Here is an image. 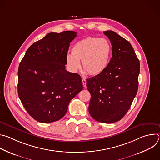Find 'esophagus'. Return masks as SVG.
Here are the masks:
<instances>
[{
  "label": "esophagus",
  "mask_w": 160,
  "mask_h": 160,
  "mask_svg": "<svg viewBox=\"0 0 160 160\" xmlns=\"http://www.w3.org/2000/svg\"><path fill=\"white\" fill-rule=\"evenodd\" d=\"M82 83H83V87H86V83H87V81L85 78H82Z\"/></svg>",
  "instance_id": "34e87169"
}]
</instances>
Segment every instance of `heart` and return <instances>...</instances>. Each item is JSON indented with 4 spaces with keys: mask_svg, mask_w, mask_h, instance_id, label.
<instances>
[{
    "mask_svg": "<svg viewBox=\"0 0 160 160\" xmlns=\"http://www.w3.org/2000/svg\"><path fill=\"white\" fill-rule=\"evenodd\" d=\"M112 48L106 38L88 37L77 42L72 47V54L66 56V62L73 71L80 67L91 76L102 74L108 68L112 57Z\"/></svg>",
    "mask_w": 160,
    "mask_h": 160,
    "instance_id": "1",
    "label": "heart"
}]
</instances>
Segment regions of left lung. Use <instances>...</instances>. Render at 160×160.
<instances>
[{
	"label": "left lung",
	"mask_w": 160,
	"mask_h": 160,
	"mask_svg": "<svg viewBox=\"0 0 160 160\" xmlns=\"http://www.w3.org/2000/svg\"><path fill=\"white\" fill-rule=\"evenodd\" d=\"M112 48V58L101 75L87 79L91 99L90 116L98 122L111 123L120 120L138 92L140 62L132 45L113 31L103 32Z\"/></svg>",
	"instance_id": "left-lung-1"
}]
</instances>
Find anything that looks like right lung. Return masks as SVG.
<instances>
[{
    "label": "right lung",
    "instance_id": "add662e5",
    "mask_svg": "<svg viewBox=\"0 0 160 160\" xmlns=\"http://www.w3.org/2000/svg\"><path fill=\"white\" fill-rule=\"evenodd\" d=\"M77 32H51L27 51L18 68V92L29 115L41 123L62 118L83 89L78 73L66 70L67 52Z\"/></svg>",
    "mask_w": 160,
    "mask_h": 160
}]
</instances>
